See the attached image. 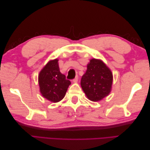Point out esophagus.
Returning <instances> with one entry per match:
<instances>
[{
    "instance_id": "obj_1",
    "label": "esophagus",
    "mask_w": 150,
    "mask_h": 150,
    "mask_svg": "<svg viewBox=\"0 0 150 150\" xmlns=\"http://www.w3.org/2000/svg\"><path fill=\"white\" fill-rule=\"evenodd\" d=\"M78 81V76H76L75 77V78L73 79V82L74 83H77Z\"/></svg>"
}]
</instances>
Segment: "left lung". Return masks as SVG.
I'll return each mask as SVG.
<instances>
[{
    "label": "left lung",
    "mask_w": 150,
    "mask_h": 150,
    "mask_svg": "<svg viewBox=\"0 0 150 150\" xmlns=\"http://www.w3.org/2000/svg\"><path fill=\"white\" fill-rule=\"evenodd\" d=\"M112 74L104 63L92 59L82 76L81 86L86 96L92 101H98L107 96L111 90Z\"/></svg>",
    "instance_id": "8db88e82"
}]
</instances>
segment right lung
<instances>
[{
	"mask_svg": "<svg viewBox=\"0 0 150 150\" xmlns=\"http://www.w3.org/2000/svg\"><path fill=\"white\" fill-rule=\"evenodd\" d=\"M39 85L42 96L47 100L57 103L64 98L71 84L60 72L58 59L50 61L39 74Z\"/></svg>",
	"mask_w": 150,
	"mask_h": 150,
	"instance_id": "add662e5",
	"label": "right lung"
}]
</instances>
